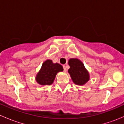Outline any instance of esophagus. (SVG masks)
<instances>
[{"instance_id": "34e87169", "label": "esophagus", "mask_w": 124, "mask_h": 124, "mask_svg": "<svg viewBox=\"0 0 124 124\" xmlns=\"http://www.w3.org/2000/svg\"><path fill=\"white\" fill-rule=\"evenodd\" d=\"M63 70H64L65 72H67V66H66V65H63Z\"/></svg>"}]
</instances>
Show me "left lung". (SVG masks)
<instances>
[{
	"instance_id": "8db88e82",
	"label": "left lung",
	"mask_w": 124,
	"mask_h": 124,
	"mask_svg": "<svg viewBox=\"0 0 124 124\" xmlns=\"http://www.w3.org/2000/svg\"><path fill=\"white\" fill-rule=\"evenodd\" d=\"M68 64L70 67L68 73L72 82L76 85L83 86L89 80V73L80 60L71 58L68 61Z\"/></svg>"
}]
</instances>
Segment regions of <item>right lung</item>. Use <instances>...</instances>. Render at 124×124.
I'll list each match as a JSON object with an SVG mask.
<instances>
[{"mask_svg":"<svg viewBox=\"0 0 124 124\" xmlns=\"http://www.w3.org/2000/svg\"><path fill=\"white\" fill-rule=\"evenodd\" d=\"M63 71L61 65L53 63L52 60L47 59L42 63L41 69L36 76L35 80L41 86L50 85L54 82L56 74Z\"/></svg>","mask_w":124,"mask_h":124,"instance_id":"add662e5","label":"right lung"}]
</instances>
